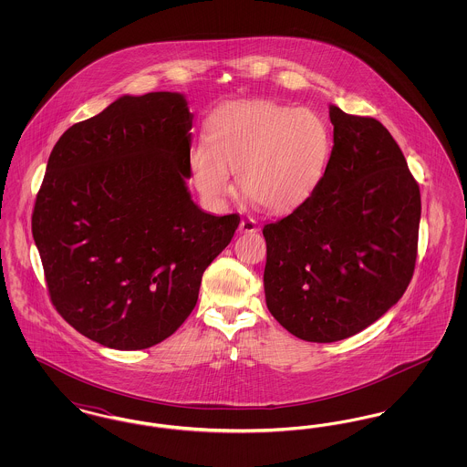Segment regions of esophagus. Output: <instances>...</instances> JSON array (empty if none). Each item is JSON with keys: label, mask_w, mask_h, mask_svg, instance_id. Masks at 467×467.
Returning <instances> with one entry per match:
<instances>
[{"label": "esophagus", "mask_w": 467, "mask_h": 467, "mask_svg": "<svg viewBox=\"0 0 467 467\" xmlns=\"http://www.w3.org/2000/svg\"><path fill=\"white\" fill-rule=\"evenodd\" d=\"M257 231V223L252 217H244L240 223V233H255Z\"/></svg>", "instance_id": "1"}]
</instances>
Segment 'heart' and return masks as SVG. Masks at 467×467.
I'll list each match as a JSON object with an SVG mask.
<instances>
[{
	"mask_svg": "<svg viewBox=\"0 0 467 467\" xmlns=\"http://www.w3.org/2000/svg\"><path fill=\"white\" fill-rule=\"evenodd\" d=\"M331 156L327 122L310 109L273 101L227 103L208 124V138L191 150L192 180L204 198L233 191V173L244 196L269 212H289L310 198Z\"/></svg>",
	"mask_w": 467,
	"mask_h": 467,
	"instance_id": "obj_1",
	"label": "heart"
}]
</instances>
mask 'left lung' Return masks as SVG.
<instances>
[{
	"label": "left lung",
	"instance_id": "8db88e82",
	"mask_svg": "<svg viewBox=\"0 0 467 467\" xmlns=\"http://www.w3.org/2000/svg\"><path fill=\"white\" fill-rule=\"evenodd\" d=\"M333 152L322 182L266 223L267 310L299 339L333 343L390 310L413 276L420 189L373 117L331 105Z\"/></svg>",
	"mask_w": 467,
	"mask_h": 467
}]
</instances>
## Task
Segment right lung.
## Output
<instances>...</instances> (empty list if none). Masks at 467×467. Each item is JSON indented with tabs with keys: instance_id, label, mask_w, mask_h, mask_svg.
<instances>
[{
	"instance_id": "right-lung-1",
	"label": "right lung",
	"mask_w": 467,
	"mask_h": 467,
	"mask_svg": "<svg viewBox=\"0 0 467 467\" xmlns=\"http://www.w3.org/2000/svg\"><path fill=\"white\" fill-rule=\"evenodd\" d=\"M192 113L180 92L120 96L54 145L31 229L52 305L115 350H143L194 310L238 229L191 198Z\"/></svg>"
}]
</instances>
